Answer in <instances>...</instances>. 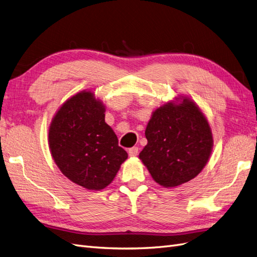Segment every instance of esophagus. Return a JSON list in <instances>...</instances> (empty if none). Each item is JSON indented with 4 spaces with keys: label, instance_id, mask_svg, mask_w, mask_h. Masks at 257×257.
I'll use <instances>...</instances> for the list:
<instances>
[{
    "label": "esophagus",
    "instance_id": "34e87169",
    "mask_svg": "<svg viewBox=\"0 0 257 257\" xmlns=\"http://www.w3.org/2000/svg\"><path fill=\"white\" fill-rule=\"evenodd\" d=\"M137 154H138V148L137 147L130 148V149H128V155H130V157H136Z\"/></svg>",
    "mask_w": 257,
    "mask_h": 257
}]
</instances>
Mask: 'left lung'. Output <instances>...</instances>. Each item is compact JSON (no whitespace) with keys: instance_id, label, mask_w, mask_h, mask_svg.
I'll return each instance as SVG.
<instances>
[{"instance_id":"8db88e82","label":"left lung","mask_w":257,"mask_h":257,"mask_svg":"<svg viewBox=\"0 0 257 257\" xmlns=\"http://www.w3.org/2000/svg\"><path fill=\"white\" fill-rule=\"evenodd\" d=\"M147 146L139 159L153 180L175 188L195 178L206 166L213 147L211 128L190 98L169 102L153 111L146 128Z\"/></svg>"}]
</instances>
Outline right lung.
Returning <instances> with one entry per match:
<instances>
[{"label":"right lung","mask_w":257,"mask_h":257,"mask_svg":"<svg viewBox=\"0 0 257 257\" xmlns=\"http://www.w3.org/2000/svg\"><path fill=\"white\" fill-rule=\"evenodd\" d=\"M48 143L62 174L90 191L109 185L127 159L105 122V106L91 91L77 93L60 107L50 124Z\"/></svg>","instance_id":"obj_1"}]
</instances>
